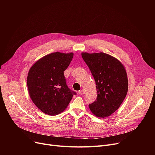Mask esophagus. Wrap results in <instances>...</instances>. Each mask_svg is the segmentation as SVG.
Wrapping results in <instances>:
<instances>
[{"label":"esophagus","mask_w":155,"mask_h":155,"mask_svg":"<svg viewBox=\"0 0 155 155\" xmlns=\"http://www.w3.org/2000/svg\"><path fill=\"white\" fill-rule=\"evenodd\" d=\"M85 93V92L84 90H80V91H78V94L80 95H84Z\"/></svg>","instance_id":"esophagus-1"}]
</instances>
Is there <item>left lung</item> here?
<instances>
[{"instance_id":"obj_1","label":"left lung","mask_w":155,"mask_h":155,"mask_svg":"<svg viewBox=\"0 0 155 155\" xmlns=\"http://www.w3.org/2000/svg\"><path fill=\"white\" fill-rule=\"evenodd\" d=\"M96 84L97 97L88 106L98 117L110 116L120 107L127 95L128 80L124 65L104 53H82Z\"/></svg>"}]
</instances>
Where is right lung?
I'll return each mask as SVG.
<instances>
[{
    "instance_id": "right-lung-1",
    "label": "right lung",
    "mask_w": 155,
    "mask_h": 155,
    "mask_svg": "<svg viewBox=\"0 0 155 155\" xmlns=\"http://www.w3.org/2000/svg\"><path fill=\"white\" fill-rule=\"evenodd\" d=\"M73 56V53H52L38 60L29 71L27 85L29 96L46 114L61 113L76 94L68 88L64 76Z\"/></svg>"
}]
</instances>
